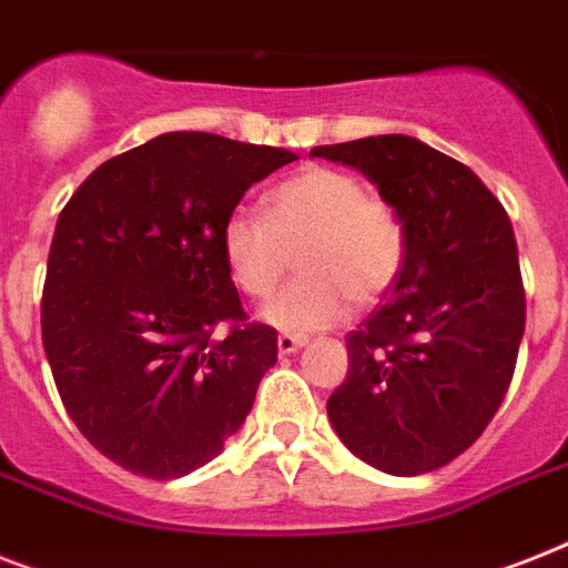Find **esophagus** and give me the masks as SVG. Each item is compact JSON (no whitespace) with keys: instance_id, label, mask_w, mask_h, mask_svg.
<instances>
[{"instance_id":"obj_1","label":"esophagus","mask_w":568,"mask_h":568,"mask_svg":"<svg viewBox=\"0 0 568 568\" xmlns=\"http://www.w3.org/2000/svg\"><path fill=\"white\" fill-rule=\"evenodd\" d=\"M306 347V338L303 335H280L276 338V349H280V356H292L297 349Z\"/></svg>"}]
</instances>
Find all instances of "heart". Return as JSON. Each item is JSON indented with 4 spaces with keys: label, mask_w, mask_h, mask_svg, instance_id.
Returning <instances> with one entry per match:
<instances>
[{
    "label": "heart",
    "mask_w": 568,
    "mask_h": 568,
    "mask_svg": "<svg viewBox=\"0 0 568 568\" xmlns=\"http://www.w3.org/2000/svg\"><path fill=\"white\" fill-rule=\"evenodd\" d=\"M297 253L303 276L262 308L280 332L308 335L341 324L390 292L405 265V227L390 204L367 195L356 174L312 165L262 195V219L233 212L221 256L247 297H268Z\"/></svg>",
    "instance_id": "heart-1"
}]
</instances>
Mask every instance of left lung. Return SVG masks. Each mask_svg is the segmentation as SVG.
Here are the masks:
<instances>
[{
  "mask_svg": "<svg viewBox=\"0 0 568 568\" xmlns=\"http://www.w3.org/2000/svg\"><path fill=\"white\" fill-rule=\"evenodd\" d=\"M308 156L353 165L405 227L403 274L347 335L332 428L390 476L446 467L481 437L514 379L525 292L508 212L473 169L403 133Z\"/></svg>",
  "mask_w": 568,
  "mask_h": 568,
  "instance_id": "obj_1",
  "label": "left lung"
}]
</instances>
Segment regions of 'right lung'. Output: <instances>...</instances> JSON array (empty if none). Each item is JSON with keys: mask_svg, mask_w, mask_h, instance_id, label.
Returning a JSON list of instances; mask_svg holds the SVG:
<instances>
[{"mask_svg": "<svg viewBox=\"0 0 568 568\" xmlns=\"http://www.w3.org/2000/svg\"><path fill=\"white\" fill-rule=\"evenodd\" d=\"M297 154L201 131L160 133L101 163L54 227L43 347L69 417L136 476L210 464L276 364V329L244 324L221 227ZM230 320L227 339L211 326Z\"/></svg>", "mask_w": 568, "mask_h": 568, "instance_id": "right-lung-1", "label": "right lung"}]
</instances>
